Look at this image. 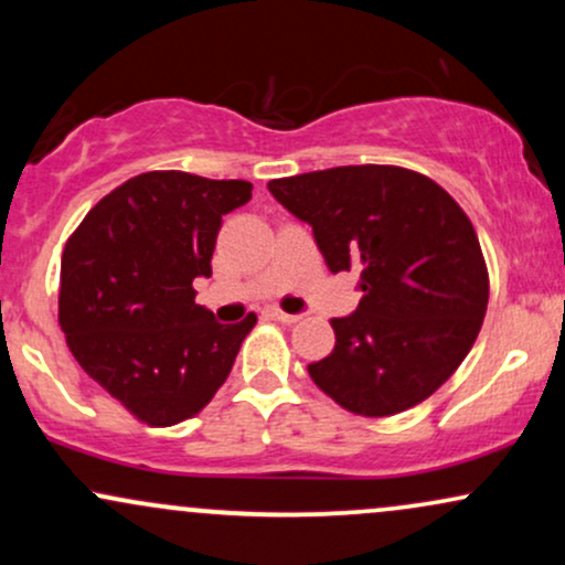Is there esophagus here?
I'll use <instances>...</instances> for the list:
<instances>
[{
  "mask_svg": "<svg viewBox=\"0 0 565 565\" xmlns=\"http://www.w3.org/2000/svg\"><path fill=\"white\" fill-rule=\"evenodd\" d=\"M270 316L281 323H297L302 319V313H284V310H278V308H270Z\"/></svg>",
  "mask_w": 565,
  "mask_h": 565,
  "instance_id": "esophagus-1",
  "label": "esophagus"
}]
</instances>
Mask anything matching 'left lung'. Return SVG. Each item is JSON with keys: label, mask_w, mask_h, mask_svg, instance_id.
Returning <instances> with one entry per match:
<instances>
[{"label": "left lung", "mask_w": 565, "mask_h": 565, "mask_svg": "<svg viewBox=\"0 0 565 565\" xmlns=\"http://www.w3.org/2000/svg\"><path fill=\"white\" fill-rule=\"evenodd\" d=\"M313 228L332 274L359 270V308L332 319L337 342L310 380L353 414L387 417L433 395L476 342L489 274L472 223L438 183L361 164L270 180Z\"/></svg>", "instance_id": "1"}]
</instances>
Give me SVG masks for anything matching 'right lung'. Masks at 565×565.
<instances>
[{
  "label": "right lung",
  "mask_w": 565,
  "mask_h": 565,
  "mask_svg": "<svg viewBox=\"0 0 565 565\" xmlns=\"http://www.w3.org/2000/svg\"><path fill=\"white\" fill-rule=\"evenodd\" d=\"M252 199L246 180L146 172L95 204L61 263V329L84 372L140 423L170 427L231 374L249 313L220 323L196 305L223 215Z\"/></svg>",
  "instance_id": "obj_1"
}]
</instances>
